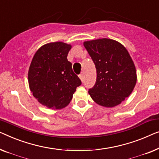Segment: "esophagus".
<instances>
[{"mask_svg":"<svg viewBox=\"0 0 159 159\" xmlns=\"http://www.w3.org/2000/svg\"><path fill=\"white\" fill-rule=\"evenodd\" d=\"M79 77L80 78V79L83 81V80H84V75H83V73H80V74H79Z\"/></svg>","mask_w":159,"mask_h":159,"instance_id":"1","label":"esophagus"}]
</instances>
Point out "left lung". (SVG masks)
I'll use <instances>...</instances> for the list:
<instances>
[{
    "mask_svg": "<svg viewBox=\"0 0 159 159\" xmlns=\"http://www.w3.org/2000/svg\"><path fill=\"white\" fill-rule=\"evenodd\" d=\"M84 45L97 69V80L89 90L91 97L104 107L120 104L132 93L137 80L135 65L126 48L106 38L85 42Z\"/></svg>",
    "mask_w": 159,
    "mask_h": 159,
    "instance_id": "obj_1",
    "label": "left lung"
}]
</instances>
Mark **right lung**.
<instances>
[{
    "instance_id": "add662e5",
    "label": "right lung",
    "mask_w": 159,
    "mask_h": 159,
    "mask_svg": "<svg viewBox=\"0 0 159 159\" xmlns=\"http://www.w3.org/2000/svg\"><path fill=\"white\" fill-rule=\"evenodd\" d=\"M70 44L61 42L44 44L35 53L28 73L33 96L48 108L60 109L70 102L82 84L67 59Z\"/></svg>"
}]
</instances>
